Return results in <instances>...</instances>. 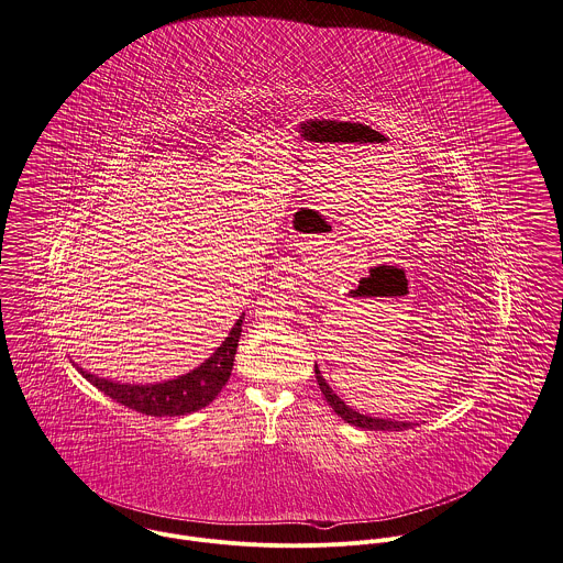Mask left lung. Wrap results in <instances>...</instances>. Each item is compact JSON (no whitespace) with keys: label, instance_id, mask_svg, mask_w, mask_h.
I'll use <instances>...</instances> for the list:
<instances>
[{"label":"left lung","instance_id":"8db88e82","mask_svg":"<svg viewBox=\"0 0 563 563\" xmlns=\"http://www.w3.org/2000/svg\"><path fill=\"white\" fill-rule=\"evenodd\" d=\"M316 378H318V385L327 398V402L333 407V411L338 413L339 418L352 427H358V429H365V431H405V429H411V422H396V420H383V418H369V416H363L354 409H350L339 396L333 394V389L329 387V383L324 380V376L320 374V367L316 365Z\"/></svg>","mask_w":563,"mask_h":563}]
</instances>
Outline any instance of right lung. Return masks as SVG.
Returning <instances> with one entry per match:
<instances>
[{
    "instance_id": "1",
    "label": "right lung",
    "mask_w": 563,
    "mask_h": 563,
    "mask_svg": "<svg viewBox=\"0 0 563 563\" xmlns=\"http://www.w3.org/2000/svg\"><path fill=\"white\" fill-rule=\"evenodd\" d=\"M243 316L236 320L234 329L222 341V345L200 367L174 380H165L156 385H121V383L100 378L96 374H89L82 367L80 372L100 391L113 398L114 402L136 413H145L154 418H174V416H187V413L200 411L202 407L216 400V396L222 391V387L230 378L232 361L241 338Z\"/></svg>"
}]
</instances>
